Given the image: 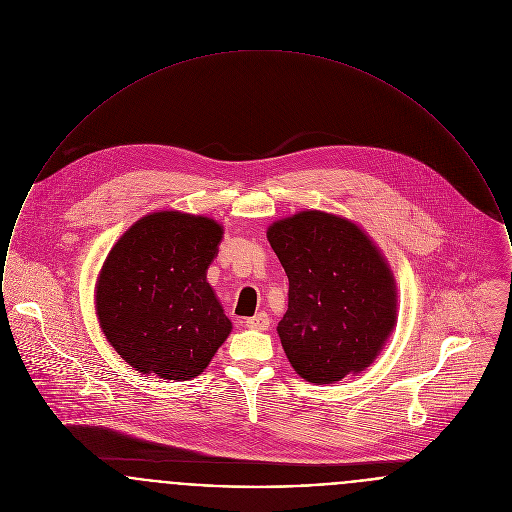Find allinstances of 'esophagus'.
<instances>
[{
	"label": "esophagus",
	"mask_w": 512,
	"mask_h": 512,
	"mask_svg": "<svg viewBox=\"0 0 512 512\" xmlns=\"http://www.w3.org/2000/svg\"><path fill=\"white\" fill-rule=\"evenodd\" d=\"M244 324H246L248 328H252V330H268V326H270V316H268L266 312H258V314L246 318Z\"/></svg>",
	"instance_id": "34e87169"
}]
</instances>
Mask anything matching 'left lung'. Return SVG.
Listing matches in <instances>:
<instances>
[{
	"label": "left lung",
	"mask_w": 512,
	"mask_h": 512,
	"mask_svg": "<svg viewBox=\"0 0 512 512\" xmlns=\"http://www.w3.org/2000/svg\"><path fill=\"white\" fill-rule=\"evenodd\" d=\"M268 240L289 277L277 334L293 369L330 384L369 367L396 322V285L375 244L322 211L273 223Z\"/></svg>",
	"instance_id": "obj_1"
}]
</instances>
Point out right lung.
I'll use <instances>...</instances> for the list:
<instances>
[{"label":"right lung","mask_w":512,"mask_h":512,"mask_svg":"<svg viewBox=\"0 0 512 512\" xmlns=\"http://www.w3.org/2000/svg\"><path fill=\"white\" fill-rule=\"evenodd\" d=\"M223 229L207 217H143L110 250L97 285L106 340L139 373L188 380L231 332L205 273Z\"/></svg>","instance_id":"1"}]
</instances>
